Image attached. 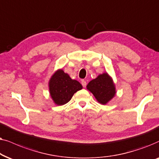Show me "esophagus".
Segmentation results:
<instances>
[{"instance_id":"1","label":"esophagus","mask_w":159,"mask_h":159,"mask_svg":"<svg viewBox=\"0 0 159 159\" xmlns=\"http://www.w3.org/2000/svg\"><path fill=\"white\" fill-rule=\"evenodd\" d=\"M81 84H82V86H84V87H86V81H85V80H82Z\"/></svg>"}]
</instances>
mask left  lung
Returning <instances> with one entry per match:
<instances>
[{
	"label": "left lung",
	"mask_w": 159,
	"mask_h": 159,
	"mask_svg": "<svg viewBox=\"0 0 159 159\" xmlns=\"http://www.w3.org/2000/svg\"><path fill=\"white\" fill-rule=\"evenodd\" d=\"M86 88L102 105L107 104L116 93L113 80L107 73L100 74L95 79L92 80Z\"/></svg>",
	"instance_id": "left-lung-1"
}]
</instances>
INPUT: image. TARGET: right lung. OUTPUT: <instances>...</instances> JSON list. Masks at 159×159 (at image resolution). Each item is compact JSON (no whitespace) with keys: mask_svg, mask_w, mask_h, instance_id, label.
I'll return each mask as SVG.
<instances>
[{"mask_svg":"<svg viewBox=\"0 0 159 159\" xmlns=\"http://www.w3.org/2000/svg\"><path fill=\"white\" fill-rule=\"evenodd\" d=\"M49 92L54 102L57 105L66 104L76 92L83 86L76 80H73L62 69L58 70L50 78Z\"/></svg>","mask_w":159,"mask_h":159,"instance_id":"obj_1","label":"right lung"}]
</instances>
